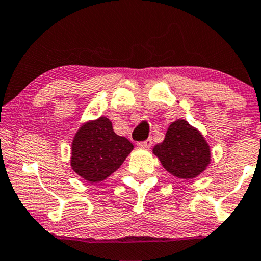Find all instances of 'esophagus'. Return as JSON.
<instances>
[{"label":"esophagus","mask_w":261,"mask_h":261,"mask_svg":"<svg viewBox=\"0 0 261 261\" xmlns=\"http://www.w3.org/2000/svg\"><path fill=\"white\" fill-rule=\"evenodd\" d=\"M153 144V140L152 139H147L146 141H142V142L139 143L140 147H142V148H150V146Z\"/></svg>","instance_id":"34e87169"}]
</instances>
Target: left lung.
I'll use <instances>...</instances> for the list:
<instances>
[{
  "mask_svg": "<svg viewBox=\"0 0 261 261\" xmlns=\"http://www.w3.org/2000/svg\"><path fill=\"white\" fill-rule=\"evenodd\" d=\"M153 153L170 174L187 180L198 176L210 163L208 143L186 120L172 122L164 141L155 144Z\"/></svg>",
  "mask_w": 261,
  "mask_h": 261,
  "instance_id": "1",
  "label": "left lung"
}]
</instances>
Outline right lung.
<instances>
[{
	"label": "right lung",
	"instance_id": "1",
	"mask_svg": "<svg viewBox=\"0 0 261 261\" xmlns=\"http://www.w3.org/2000/svg\"><path fill=\"white\" fill-rule=\"evenodd\" d=\"M134 149L127 139L113 131L109 119L100 117L79 128L71 146V168L85 180L99 182L120 168Z\"/></svg>",
	"mask_w": 261,
	"mask_h": 261
}]
</instances>
